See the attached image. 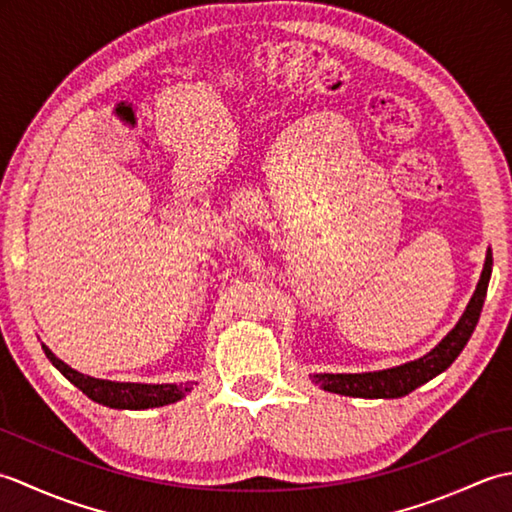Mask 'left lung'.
<instances>
[{
	"mask_svg": "<svg viewBox=\"0 0 512 512\" xmlns=\"http://www.w3.org/2000/svg\"><path fill=\"white\" fill-rule=\"evenodd\" d=\"M493 270V253L491 248L486 250V262L482 277L477 281V288L466 306L460 321L455 328L444 336V339L433 347L429 354H424L416 361L405 365L380 369V372H363V374H312V383H317L321 389L332 391V394L354 396V398H400L411 394L413 389L429 383L431 378L442 374L444 369L451 367L455 358L460 356L464 345L469 343L471 334L480 321V312L486 299L488 281H491Z\"/></svg>",
	"mask_w": 512,
	"mask_h": 512,
	"instance_id": "obj_1",
	"label": "left lung"
}]
</instances>
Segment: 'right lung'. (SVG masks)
Returning <instances> with one entry per match:
<instances>
[{"mask_svg":"<svg viewBox=\"0 0 512 512\" xmlns=\"http://www.w3.org/2000/svg\"><path fill=\"white\" fill-rule=\"evenodd\" d=\"M43 352L50 358V363L70 380L74 387H79L85 396L92 398L99 405L112 409H149L178 402L193 389L191 383H165V385H145V383H114V380L92 378L76 372L70 365H65L61 358L52 354L50 347L41 345Z\"/></svg>","mask_w":512,"mask_h":512,"instance_id":"add662e5","label":"right lung"}]
</instances>
